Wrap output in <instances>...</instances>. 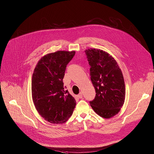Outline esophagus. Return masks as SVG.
Returning a JSON list of instances; mask_svg holds the SVG:
<instances>
[{
  "instance_id": "obj_1",
  "label": "esophagus",
  "mask_w": 154,
  "mask_h": 154,
  "mask_svg": "<svg viewBox=\"0 0 154 154\" xmlns=\"http://www.w3.org/2000/svg\"><path fill=\"white\" fill-rule=\"evenodd\" d=\"M78 97H79V98H80V99L82 98V97H83V94H82V93H80L78 94Z\"/></svg>"
}]
</instances>
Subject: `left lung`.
Returning <instances> with one entry per match:
<instances>
[{"label":"left lung","instance_id":"1","mask_svg":"<svg viewBox=\"0 0 154 154\" xmlns=\"http://www.w3.org/2000/svg\"><path fill=\"white\" fill-rule=\"evenodd\" d=\"M85 52L96 93L94 99L90 101L91 106L100 117L111 118L120 112L124 102L123 73L117 62L107 52L97 49H88Z\"/></svg>","mask_w":154,"mask_h":154}]
</instances>
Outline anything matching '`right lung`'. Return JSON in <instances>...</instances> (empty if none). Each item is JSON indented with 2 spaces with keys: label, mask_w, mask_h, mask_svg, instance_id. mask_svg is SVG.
<instances>
[{
  "label": "right lung",
  "mask_w": 154,
  "mask_h": 154,
  "mask_svg": "<svg viewBox=\"0 0 154 154\" xmlns=\"http://www.w3.org/2000/svg\"><path fill=\"white\" fill-rule=\"evenodd\" d=\"M75 53L58 51L48 54L34 68L31 81L33 103L38 114L49 123H65L75 108L76 101L65 91L62 80L66 65Z\"/></svg>",
  "instance_id": "add662e5"
}]
</instances>
